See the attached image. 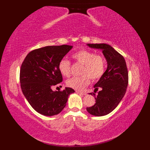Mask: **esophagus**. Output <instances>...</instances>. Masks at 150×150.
Wrapping results in <instances>:
<instances>
[{
  "mask_svg": "<svg viewBox=\"0 0 150 150\" xmlns=\"http://www.w3.org/2000/svg\"><path fill=\"white\" fill-rule=\"evenodd\" d=\"M76 92L79 95H86V92H82V91H76Z\"/></svg>",
  "mask_w": 150,
  "mask_h": 150,
  "instance_id": "esophagus-1",
  "label": "esophagus"
}]
</instances>
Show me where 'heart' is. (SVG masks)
Masks as SVG:
<instances>
[{
	"label": "heart",
	"instance_id": "1",
	"mask_svg": "<svg viewBox=\"0 0 150 150\" xmlns=\"http://www.w3.org/2000/svg\"><path fill=\"white\" fill-rule=\"evenodd\" d=\"M72 58L82 65L81 77H75L66 81L68 87L77 90H82L90 84V79L97 81L103 75L106 68V61L101 55H95L91 51L81 50L72 55ZM58 68L60 73L64 77L70 75V62L62 59L60 60Z\"/></svg>",
	"mask_w": 150,
	"mask_h": 150
}]
</instances>
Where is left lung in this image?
<instances>
[{
  "instance_id": "obj_1",
  "label": "left lung",
  "mask_w": 150,
  "mask_h": 150,
  "mask_svg": "<svg viewBox=\"0 0 150 150\" xmlns=\"http://www.w3.org/2000/svg\"><path fill=\"white\" fill-rule=\"evenodd\" d=\"M87 46L101 50L108 66L103 75L94 85V93L98 90L97 96L95 97V103L86 108V110L92 115L104 116L118 106L126 93L128 84L126 63L124 57L108 44H87Z\"/></svg>"
}]
</instances>
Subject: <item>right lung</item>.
<instances>
[{
    "label": "right lung",
    "mask_w": 150,
    "mask_h": 150,
    "mask_svg": "<svg viewBox=\"0 0 150 150\" xmlns=\"http://www.w3.org/2000/svg\"><path fill=\"white\" fill-rule=\"evenodd\" d=\"M72 46H51L31 51L22 64L21 86L24 97L37 112L53 116L62 111L69 95L75 91L65 88L53 91V86L62 81L58 65L60 60L72 49Z\"/></svg>",
    "instance_id": "right-lung-1"
}]
</instances>
